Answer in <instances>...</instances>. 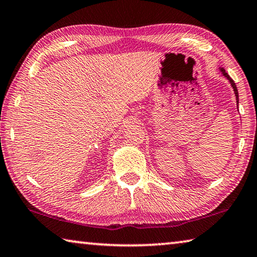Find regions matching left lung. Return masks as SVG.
I'll return each mask as SVG.
<instances>
[{
	"instance_id": "obj_1",
	"label": "left lung",
	"mask_w": 257,
	"mask_h": 257,
	"mask_svg": "<svg viewBox=\"0 0 257 257\" xmlns=\"http://www.w3.org/2000/svg\"><path fill=\"white\" fill-rule=\"evenodd\" d=\"M219 71L222 72V74L226 77L227 80L230 81V83H231V85H232V88H233V91H234V95H235V98H237V105L239 104V95H238V89H237V85H235V83H234V81L231 79L230 77V75L227 74V73L225 72V70H224V68H219Z\"/></svg>"
}]
</instances>
